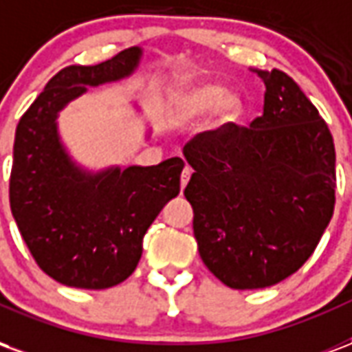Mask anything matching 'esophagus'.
Segmentation results:
<instances>
[{
	"label": "esophagus",
	"mask_w": 352,
	"mask_h": 352,
	"mask_svg": "<svg viewBox=\"0 0 352 352\" xmlns=\"http://www.w3.org/2000/svg\"><path fill=\"white\" fill-rule=\"evenodd\" d=\"M190 175H192V168L190 166H184L183 173H181V188H184L186 183L190 181Z\"/></svg>",
	"instance_id": "obj_1"
}]
</instances>
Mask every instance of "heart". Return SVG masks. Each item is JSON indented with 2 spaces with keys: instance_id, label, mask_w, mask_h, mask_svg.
<instances>
[{
  "instance_id": "b5f03b06",
  "label": "heart",
  "mask_w": 352,
  "mask_h": 352,
  "mask_svg": "<svg viewBox=\"0 0 352 352\" xmlns=\"http://www.w3.org/2000/svg\"><path fill=\"white\" fill-rule=\"evenodd\" d=\"M213 111L217 124H232L243 113V98L226 90L221 82L198 80L173 90L169 98V115L177 124H192Z\"/></svg>"
}]
</instances>
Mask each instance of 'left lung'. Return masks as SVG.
Masks as SVG:
<instances>
[{"label":"left lung","instance_id":"obj_1","mask_svg":"<svg viewBox=\"0 0 352 352\" xmlns=\"http://www.w3.org/2000/svg\"><path fill=\"white\" fill-rule=\"evenodd\" d=\"M252 72L265 87L262 116L204 131L183 148L199 256L237 290L298 272L336 204V148L317 107L287 73Z\"/></svg>","mask_w":352,"mask_h":352}]
</instances>
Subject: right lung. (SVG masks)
Returning a JSON list of instances; mask_svg holds the SVG:
<instances>
[{"instance_id": "1", "label": "right lung", "mask_w": 352, "mask_h": 352, "mask_svg": "<svg viewBox=\"0 0 352 352\" xmlns=\"http://www.w3.org/2000/svg\"><path fill=\"white\" fill-rule=\"evenodd\" d=\"M139 47L98 65H69L47 82L20 118L9 183L11 211L37 265L65 287L101 290L130 277L143 237L181 190L184 162L90 171L73 160L58 131V115L88 87L130 77Z\"/></svg>"}]
</instances>
